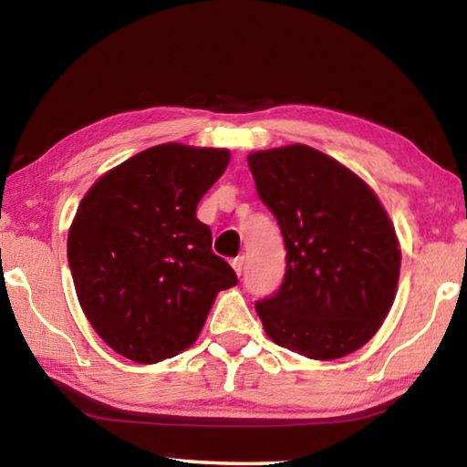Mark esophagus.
I'll return each mask as SVG.
<instances>
[{"instance_id": "34e87169", "label": "esophagus", "mask_w": 467, "mask_h": 467, "mask_svg": "<svg viewBox=\"0 0 467 467\" xmlns=\"http://www.w3.org/2000/svg\"><path fill=\"white\" fill-rule=\"evenodd\" d=\"M231 265H233V270L236 272V275H241L243 270H244V257H234Z\"/></svg>"}]
</instances>
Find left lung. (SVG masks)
<instances>
[{
    "instance_id": "8db88e82",
    "label": "left lung",
    "mask_w": 467,
    "mask_h": 467,
    "mask_svg": "<svg viewBox=\"0 0 467 467\" xmlns=\"http://www.w3.org/2000/svg\"><path fill=\"white\" fill-rule=\"evenodd\" d=\"M257 193L286 244V274L257 300L265 334L300 357L336 360L381 327L398 292L401 249L377 193L305 144L247 156Z\"/></svg>"
}]
</instances>
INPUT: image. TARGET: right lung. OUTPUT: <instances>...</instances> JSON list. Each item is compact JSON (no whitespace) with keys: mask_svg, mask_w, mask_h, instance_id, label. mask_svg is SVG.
<instances>
[{"mask_svg":"<svg viewBox=\"0 0 467 467\" xmlns=\"http://www.w3.org/2000/svg\"><path fill=\"white\" fill-rule=\"evenodd\" d=\"M228 161L224 148L169 141L105 172L78 205L67 233L76 295L121 357L140 365L177 357L200 336L218 292L236 284L195 216Z\"/></svg>","mask_w":467,"mask_h":467,"instance_id":"obj_1","label":"right lung"}]
</instances>
